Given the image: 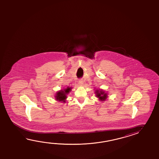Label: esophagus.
Wrapping results in <instances>:
<instances>
[{"instance_id":"obj_1","label":"esophagus","mask_w":159,"mask_h":159,"mask_svg":"<svg viewBox=\"0 0 159 159\" xmlns=\"http://www.w3.org/2000/svg\"><path fill=\"white\" fill-rule=\"evenodd\" d=\"M78 83H79V84H84V82H83V81L82 80H80L79 81V82H78Z\"/></svg>"}]
</instances>
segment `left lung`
<instances>
[{
	"label": "left lung",
	"instance_id": "left-lung-1",
	"mask_svg": "<svg viewBox=\"0 0 159 159\" xmlns=\"http://www.w3.org/2000/svg\"><path fill=\"white\" fill-rule=\"evenodd\" d=\"M95 93L96 94V97L99 98L101 101H105L107 97V93L103 90H96Z\"/></svg>",
	"mask_w": 159,
	"mask_h": 159
}]
</instances>
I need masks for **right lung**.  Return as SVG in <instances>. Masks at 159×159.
<instances>
[{"instance_id":"right-lung-1","label":"right lung","mask_w":159,"mask_h":159,"mask_svg":"<svg viewBox=\"0 0 159 159\" xmlns=\"http://www.w3.org/2000/svg\"><path fill=\"white\" fill-rule=\"evenodd\" d=\"M71 88L68 87L64 90H61L60 91H58L55 96V99L58 101H63L64 102L65 101V100L67 98L66 95L69 93V91H71Z\"/></svg>"}]
</instances>
